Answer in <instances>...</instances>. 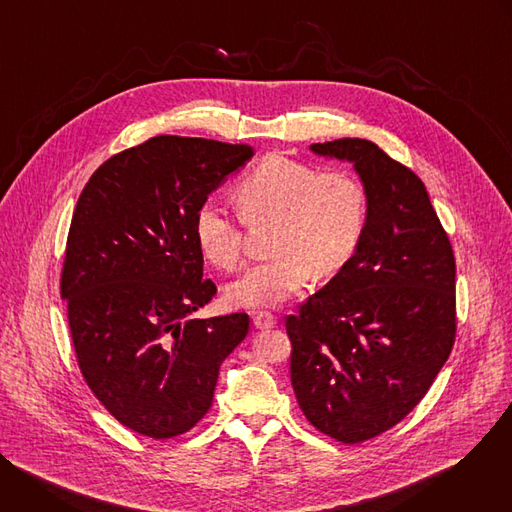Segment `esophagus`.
I'll return each mask as SVG.
<instances>
[{
	"instance_id": "1",
	"label": "esophagus",
	"mask_w": 512,
	"mask_h": 512,
	"mask_svg": "<svg viewBox=\"0 0 512 512\" xmlns=\"http://www.w3.org/2000/svg\"><path fill=\"white\" fill-rule=\"evenodd\" d=\"M253 324H255V328H259V330H269V328H273L275 326V316L271 314V312H255L253 314Z\"/></svg>"
}]
</instances>
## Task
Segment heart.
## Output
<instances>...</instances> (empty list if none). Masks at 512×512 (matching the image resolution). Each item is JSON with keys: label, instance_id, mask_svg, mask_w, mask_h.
Here are the masks:
<instances>
[{"label": "heart", "instance_id": "1", "mask_svg": "<svg viewBox=\"0 0 512 512\" xmlns=\"http://www.w3.org/2000/svg\"><path fill=\"white\" fill-rule=\"evenodd\" d=\"M235 200L249 227L273 225V257L227 287V300L237 308L277 306L298 294L310 275L326 279L342 271L369 218L367 186L354 172H320L279 154L263 158L237 182ZM194 237L202 255L218 269L241 267L243 222L225 206L202 202L194 214Z\"/></svg>", "mask_w": 512, "mask_h": 512}]
</instances>
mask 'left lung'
Listing matches in <instances>:
<instances>
[{
  "label": "left lung",
  "instance_id": "left-lung-1",
  "mask_svg": "<svg viewBox=\"0 0 512 512\" xmlns=\"http://www.w3.org/2000/svg\"><path fill=\"white\" fill-rule=\"evenodd\" d=\"M312 152L354 164L369 218L348 265L285 318L291 387L306 419L342 444L407 417L456 340V259L419 176L377 143L344 137Z\"/></svg>",
  "mask_w": 512,
  "mask_h": 512
}]
</instances>
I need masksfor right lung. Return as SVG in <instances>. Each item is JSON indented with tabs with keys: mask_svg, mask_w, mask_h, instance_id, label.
Returning a JSON list of instances; mask_svg holds the SVG:
<instances>
[{
	"mask_svg": "<svg viewBox=\"0 0 512 512\" xmlns=\"http://www.w3.org/2000/svg\"><path fill=\"white\" fill-rule=\"evenodd\" d=\"M251 156L243 143L158 135L103 162L79 196L60 273L72 346L95 397L139 435L190 431L249 332L243 312L188 316L216 296L194 214Z\"/></svg>",
	"mask_w": 512,
	"mask_h": 512,
	"instance_id": "obj_1",
	"label": "right lung"
}]
</instances>
